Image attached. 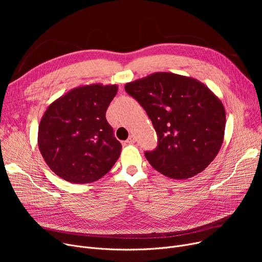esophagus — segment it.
Instances as JSON below:
<instances>
[{
    "label": "esophagus",
    "instance_id": "34e87169",
    "mask_svg": "<svg viewBox=\"0 0 262 262\" xmlns=\"http://www.w3.org/2000/svg\"><path fill=\"white\" fill-rule=\"evenodd\" d=\"M126 143H128V144H133V143H135L136 142V137L134 136V135H130L129 137H128V139L125 141Z\"/></svg>",
    "mask_w": 262,
    "mask_h": 262
}]
</instances>
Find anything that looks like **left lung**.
<instances>
[{
	"instance_id": "left-lung-1",
	"label": "left lung",
	"mask_w": 262,
	"mask_h": 262,
	"mask_svg": "<svg viewBox=\"0 0 262 262\" xmlns=\"http://www.w3.org/2000/svg\"><path fill=\"white\" fill-rule=\"evenodd\" d=\"M144 108L158 136L145 157L152 167L174 180L201 173L215 158L224 140L225 108L200 80L156 72L125 85Z\"/></svg>"
}]
</instances>
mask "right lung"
Returning <instances> with one entry per match:
<instances>
[{
  "mask_svg": "<svg viewBox=\"0 0 262 262\" xmlns=\"http://www.w3.org/2000/svg\"><path fill=\"white\" fill-rule=\"evenodd\" d=\"M117 85L76 87L55 100L41 118L38 146L49 168L62 180L89 184L107 174L122 145L106 120Z\"/></svg>",
  "mask_w": 262,
  "mask_h": 262,
  "instance_id": "1",
  "label": "right lung"
}]
</instances>
